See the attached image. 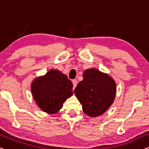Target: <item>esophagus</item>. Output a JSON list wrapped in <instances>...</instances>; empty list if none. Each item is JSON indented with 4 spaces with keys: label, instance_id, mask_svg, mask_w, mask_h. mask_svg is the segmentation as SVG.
Instances as JSON below:
<instances>
[{
    "label": "esophagus",
    "instance_id": "obj_1",
    "mask_svg": "<svg viewBox=\"0 0 149 149\" xmlns=\"http://www.w3.org/2000/svg\"><path fill=\"white\" fill-rule=\"evenodd\" d=\"M77 83H78V81L77 80H73L72 81V84H73V89H74L75 87H77Z\"/></svg>",
    "mask_w": 149,
    "mask_h": 149
}]
</instances>
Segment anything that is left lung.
<instances>
[{
    "label": "left lung",
    "instance_id": "left-lung-1",
    "mask_svg": "<svg viewBox=\"0 0 149 149\" xmlns=\"http://www.w3.org/2000/svg\"><path fill=\"white\" fill-rule=\"evenodd\" d=\"M83 77L74 89V94L85 114L91 117L102 115L115 100L117 89L115 81L95 68L85 70Z\"/></svg>",
    "mask_w": 149,
    "mask_h": 149
}]
</instances>
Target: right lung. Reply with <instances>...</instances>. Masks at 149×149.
<instances>
[{
	"label": "right lung",
	"instance_id": "obj_1",
	"mask_svg": "<svg viewBox=\"0 0 149 149\" xmlns=\"http://www.w3.org/2000/svg\"><path fill=\"white\" fill-rule=\"evenodd\" d=\"M72 87L66 75L58 70H51L32 81L31 91L34 101L42 111L54 114L72 95Z\"/></svg>",
	"mask_w": 149,
	"mask_h": 149
}]
</instances>
